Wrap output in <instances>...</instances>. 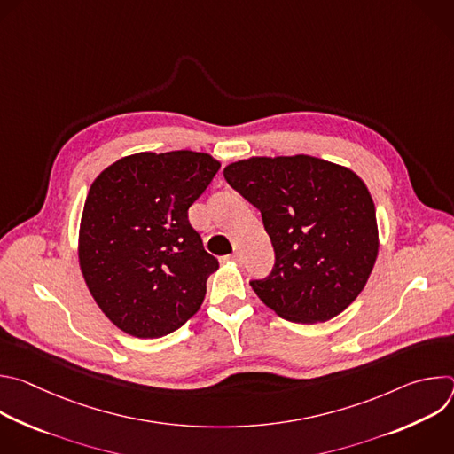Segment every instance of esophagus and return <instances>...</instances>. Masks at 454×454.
Listing matches in <instances>:
<instances>
[{
	"instance_id": "esophagus-1",
	"label": "esophagus",
	"mask_w": 454,
	"mask_h": 454,
	"mask_svg": "<svg viewBox=\"0 0 454 454\" xmlns=\"http://www.w3.org/2000/svg\"><path fill=\"white\" fill-rule=\"evenodd\" d=\"M230 258H231V261H235V262H240V261H242V256H240V253H239V251H235Z\"/></svg>"
}]
</instances>
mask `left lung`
Returning a JSON list of instances; mask_svg holds the SVG:
<instances>
[{
  "instance_id": "1",
  "label": "left lung",
  "mask_w": 454,
  "mask_h": 454,
  "mask_svg": "<svg viewBox=\"0 0 454 454\" xmlns=\"http://www.w3.org/2000/svg\"><path fill=\"white\" fill-rule=\"evenodd\" d=\"M224 179L254 208L275 266L251 287L294 323L327 321L363 291L377 258L375 207L366 184L341 165L298 154L251 158Z\"/></svg>"
}]
</instances>
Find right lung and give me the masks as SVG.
I'll return each instance as SVG.
<instances>
[{
	"label": "right lung",
	"mask_w": 454,
	"mask_h": 454,
	"mask_svg": "<svg viewBox=\"0 0 454 454\" xmlns=\"http://www.w3.org/2000/svg\"><path fill=\"white\" fill-rule=\"evenodd\" d=\"M219 168L205 153H140L93 181L79 261L95 301L123 333L161 338L200 310L219 262L192 228L188 208Z\"/></svg>",
	"instance_id": "1"
}]
</instances>
